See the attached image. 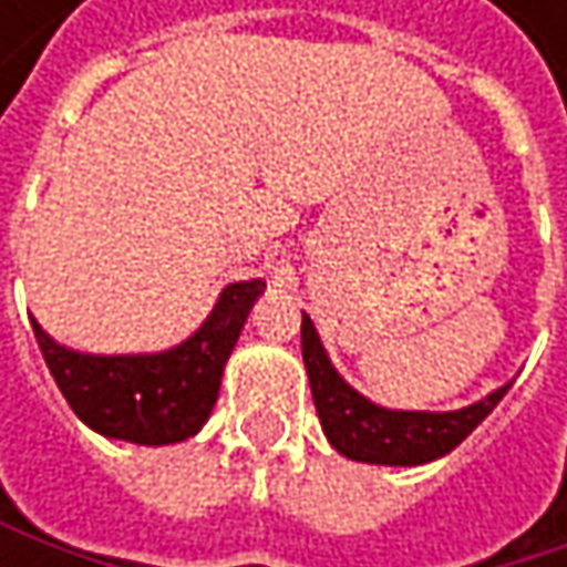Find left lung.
<instances>
[{"label": "left lung", "instance_id": "obj_1", "mask_svg": "<svg viewBox=\"0 0 567 567\" xmlns=\"http://www.w3.org/2000/svg\"><path fill=\"white\" fill-rule=\"evenodd\" d=\"M301 358L308 368L311 396L324 436L338 453L358 463H381V466L430 463L450 453L453 446H460L509 391L506 384L486 400L453 413H410V410L374 406L338 378L308 315H301Z\"/></svg>", "mask_w": 567, "mask_h": 567}]
</instances>
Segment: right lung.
Returning a JSON list of instances; mask_svg holds the SVG:
<instances>
[{
    "label": "right lung",
    "instance_id": "obj_1",
    "mask_svg": "<svg viewBox=\"0 0 567 567\" xmlns=\"http://www.w3.org/2000/svg\"><path fill=\"white\" fill-rule=\"evenodd\" d=\"M262 282L226 285L203 328L164 354L94 358L58 348L32 321L42 358L68 406L97 433L147 446L193 436L216 396L223 368L246 324Z\"/></svg>",
    "mask_w": 567,
    "mask_h": 567
}]
</instances>
